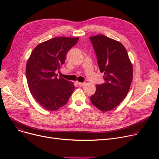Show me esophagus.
<instances>
[{
  "label": "esophagus",
  "instance_id": "1",
  "mask_svg": "<svg viewBox=\"0 0 159 159\" xmlns=\"http://www.w3.org/2000/svg\"><path fill=\"white\" fill-rule=\"evenodd\" d=\"M78 84H79V86L80 87H83V86H85L86 82H79Z\"/></svg>",
  "mask_w": 159,
  "mask_h": 159
}]
</instances>
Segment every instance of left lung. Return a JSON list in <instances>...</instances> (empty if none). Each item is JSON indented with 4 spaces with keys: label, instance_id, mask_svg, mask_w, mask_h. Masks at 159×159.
Returning a JSON list of instances; mask_svg holds the SVG:
<instances>
[{
    "label": "left lung",
    "instance_id": "left-lung-1",
    "mask_svg": "<svg viewBox=\"0 0 159 159\" xmlns=\"http://www.w3.org/2000/svg\"><path fill=\"white\" fill-rule=\"evenodd\" d=\"M105 82L96 86L91 102L102 111H110L127 95L133 79V66L124 46L119 42L98 35L89 37Z\"/></svg>",
    "mask_w": 159,
    "mask_h": 159
}]
</instances>
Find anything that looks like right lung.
Instances as JSON below:
<instances>
[{
  "instance_id": "1",
  "label": "right lung",
  "mask_w": 159,
  "mask_h": 159,
  "mask_svg": "<svg viewBox=\"0 0 159 159\" xmlns=\"http://www.w3.org/2000/svg\"><path fill=\"white\" fill-rule=\"evenodd\" d=\"M79 37H56L39 44L31 53L26 75L31 94L46 110L55 111L68 101L75 88L73 83L58 78L66 54Z\"/></svg>"
}]
</instances>
